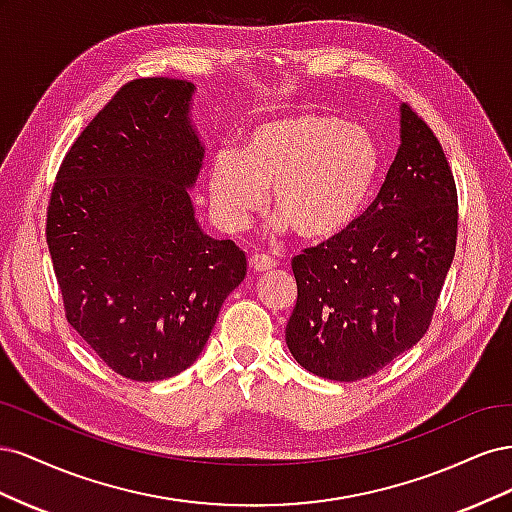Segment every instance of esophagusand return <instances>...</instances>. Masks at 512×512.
<instances>
[{"instance_id":"esophagus-1","label":"esophagus","mask_w":512,"mask_h":512,"mask_svg":"<svg viewBox=\"0 0 512 512\" xmlns=\"http://www.w3.org/2000/svg\"><path fill=\"white\" fill-rule=\"evenodd\" d=\"M250 267L256 271V273H262V271H271L275 267V260L265 256V254H252L250 256Z\"/></svg>"}]
</instances>
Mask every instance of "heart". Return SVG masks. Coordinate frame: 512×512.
Instances as JSON below:
<instances>
[{"label": "heart", "instance_id": "1", "mask_svg": "<svg viewBox=\"0 0 512 512\" xmlns=\"http://www.w3.org/2000/svg\"><path fill=\"white\" fill-rule=\"evenodd\" d=\"M380 147L363 126L303 111L262 121L241 151L220 149L209 166L215 218L239 230L271 190L275 226L305 241L335 239L361 218L380 173Z\"/></svg>", "mask_w": 512, "mask_h": 512}]
</instances>
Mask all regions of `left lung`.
Masks as SVG:
<instances>
[{"label": "left lung", "mask_w": 512, "mask_h": 512, "mask_svg": "<svg viewBox=\"0 0 512 512\" xmlns=\"http://www.w3.org/2000/svg\"><path fill=\"white\" fill-rule=\"evenodd\" d=\"M457 243V190L440 141L399 104V147L374 203L344 235L292 258L286 344L312 374L354 382L429 329Z\"/></svg>", "instance_id": "1"}]
</instances>
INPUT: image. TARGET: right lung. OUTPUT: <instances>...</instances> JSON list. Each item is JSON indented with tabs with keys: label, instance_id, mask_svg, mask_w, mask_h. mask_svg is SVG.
I'll return each instance as SVG.
<instances>
[{
	"label": "right lung",
	"instance_id": "add662e5",
	"mask_svg": "<svg viewBox=\"0 0 512 512\" xmlns=\"http://www.w3.org/2000/svg\"><path fill=\"white\" fill-rule=\"evenodd\" d=\"M194 91L164 76L123 85L61 162L46 215L68 322L136 382L188 369L247 273L245 252L196 220Z\"/></svg>",
	"mask_w": 512,
	"mask_h": 512
}]
</instances>
